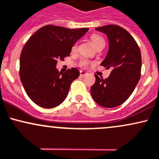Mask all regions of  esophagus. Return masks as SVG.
<instances>
[{
	"label": "esophagus",
	"instance_id": "1",
	"mask_svg": "<svg viewBox=\"0 0 159 159\" xmlns=\"http://www.w3.org/2000/svg\"><path fill=\"white\" fill-rule=\"evenodd\" d=\"M80 76H86V75H87V73L85 72V71L80 70Z\"/></svg>",
	"mask_w": 159,
	"mask_h": 159
}]
</instances>
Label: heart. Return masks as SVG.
Returning <instances> with one entry per match:
<instances>
[{
	"label": "heart",
	"mask_w": 159,
	"mask_h": 159,
	"mask_svg": "<svg viewBox=\"0 0 159 159\" xmlns=\"http://www.w3.org/2000/svg\"><path fill=\"white\" fill-rule=\"evenodd\" d=\"M91 40H92L94 45L95 46V47L101 43H105L104 40H103V37L97 34L92 35V37H91ZM76 45H74L72 47V50L76 51ZM92 63H91L89 60L85 59V58H83V59L80 61V65L83 67H87L89 65H90Z\"/></svg>",
	"instance_id": "1"
}]
</instances>
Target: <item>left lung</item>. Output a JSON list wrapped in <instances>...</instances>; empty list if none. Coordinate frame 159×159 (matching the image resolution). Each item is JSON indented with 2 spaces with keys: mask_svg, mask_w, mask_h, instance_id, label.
Segmentation results:
<instances>
[{
  "mask_svg": "<svg viewBox=\"0 0 159 159\" xmlns=\"http://www.w3.org/2000/svg\"><path fill=\"white\" fill-rule=\"evenodd\" d=\"M95 30L105 34L108 38V52L101 65L111 69V72L105 80L95 75L91 94L100 106L116 107L130 97L138 83L141 72V53L133 37L122 27L109 25Z\"/></svg>",
  "mask_w": 159,
  "mask_h": 159,
  "instance_id": "1",
  "label": "left lung"
}]
</instances>
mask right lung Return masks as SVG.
<instances>
[{"mask_svg":"<svg viewBox=\"0 0 159 159\" xmlns=\"http://www.w3.org/2000/svg\"><path fill=\"white\" fill-rule=\"evenodd\" d=\"M89 28L69 29L46 25L31 35L22 49L19 76L23 87L34 103L43 108H53L67 98L71 83L80 71L72 67L61 74L57 60L70 56L73 46Z\"/></svg>","mask_w":159,"mask_h":159,"instance_id":"right-lung-1","label":"right lung"}]
</instances>
